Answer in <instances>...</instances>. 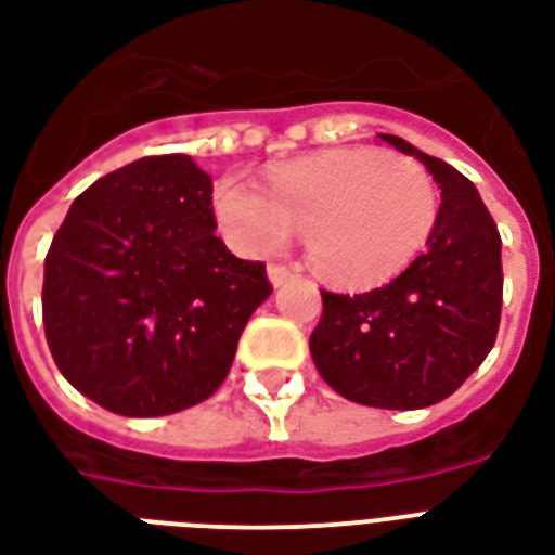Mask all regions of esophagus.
I'll return each mask as SVG.
<instances>
[{"label": "esophagus", "mask_w": 555, "mask_h": 555, "mask_svg": "<svg viewBox=\"0 0 555 555\" xmlns=\"http://www.w3.org/2000/svg\"><path fill=\"white\" fill-rule=\"evenodd\" d=\"M269 283H272L274 289H281L283 283L292 281V269H286V266H269Z\"/></svg>", "instance_id": "34e87169"}]
</instances>
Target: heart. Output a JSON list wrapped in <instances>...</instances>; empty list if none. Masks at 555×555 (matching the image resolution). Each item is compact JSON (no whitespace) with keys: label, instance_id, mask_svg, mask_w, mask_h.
Listing matches in <instances>:
<instances>
[{"label":"heart","instance_id":"heart-1","mask_svg":"<svg viewBox=\"0 0 555 555\" xmlns=\"http://www.w3.org/2000/svg\"><path fill=\"white\" fill-rule=\"evenodd\" d=\"M214 214L240 255L281 251L295 229L312 269L336 286L399 274L431 237L440 196L423 165L376 147H341L278 167L269 191L225 176Z\"/></svg>","mask_w":555,"mask_h":555}]
</instances>
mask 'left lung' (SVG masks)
<instances>
[{"mask_svg":"<svg viewBox=\"0 0 555 555\" xmlns=\"http://www.w3.org/2000/svg\"><path fill=\"white\" fill-rule=\"evenodd\" d=\"M379 139L420 158L440 184L437 225L423 255L379 289L321 292L309 353L321 379L350 402L414 411L452 397L495 345L501 234L466 176L399 135Z\"/></svg>","mask_w":555,"mask_h":555,"instance_id":"left-lung-1","label":"left lung"}]
</instances>
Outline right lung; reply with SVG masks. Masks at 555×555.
Segmentation results:
<instances>
[{
  "mask_svg": "<svg viewBox=\"0 0 555 555\" xmlns=\"http://www.w3.org/2000/svg\"><path fill=\"white\" fill-rule=\"evenodd\" d=\"M214 182L191 156H147L89 184L51 240L42 324L60 373L121 416H165L225 382L266 266L214 234Z\"/></svg>",
  "mask_w": 555,
  "mask_h": 555,
  "instance_id": "obj_1",
  "label": "right lung"
}]
</instances>
